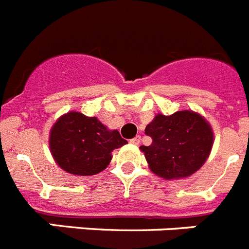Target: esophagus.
Here are the masks:
<instances>
[{
  "label": "esophagus",
  "mask_w": 249,
  "mask_h": 249,
  "mask_svg": "<svg viewBox=\"0 0 249 249\" xmlns=\"http://www.w3.org/2000/svg\"><path fill=\"white\" fill-rule=\"evenodd\" d=\"M129 142H131L132 144H136V146H138V144H140V142H141V136H136V137L132 138Z\"/></svg>",
  "instance_id": "obj_1"
}]
</instances>
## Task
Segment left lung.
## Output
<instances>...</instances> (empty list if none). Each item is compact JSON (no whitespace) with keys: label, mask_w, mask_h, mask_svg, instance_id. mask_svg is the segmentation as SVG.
<instances>
[{"label":"left lung","mask_w":249,"mask_h":249,"mask_svg":"<svg viewBox=\"0 0 249 249\" xmlns=\"http://www.w3.org/2000/svg\"><path fill=\"white\" fill-rule=\"evenodd\" d=\"M144 132L152 138V143L140 149L152 172L167 181L197 172L210 157L214 141L208 121L191 109L171 116L156 114Z\"/></svg>","instance_id":"left-lung-1"}]
</instances>
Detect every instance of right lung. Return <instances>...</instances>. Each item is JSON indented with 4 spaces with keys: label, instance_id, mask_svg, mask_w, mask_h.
I'll use <instances>...</instances> for the list:
<instances>
[{
    "label": "right lung",
    "instance_id": "1",
    "mask_svg": "<svg viewBox=\"0 0 249 249\" xmlns=\"http://www.w3.org/2000/svg\"><path fill=\"white\" fill-rule=\"evenodd\" d=\"M51 155L63 171L74 176L102 172L112 160L113 149L127 143L117 129H108L97 117L70 111L50 131Z\"/></svg>",
    "mask_w": 249,
    "mask_h": 249
}]
</instances>
